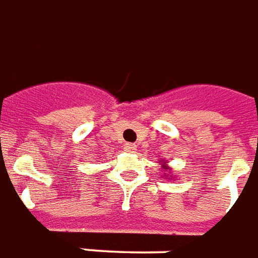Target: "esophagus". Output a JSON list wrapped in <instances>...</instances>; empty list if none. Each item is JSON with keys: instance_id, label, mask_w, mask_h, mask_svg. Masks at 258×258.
Here are the masks:
<instances>
[{"instance_id": "obj_1", "label": "esophagus", "mask_w": 258, "mask_h": 258, "mask_svg": "<svg viewBox=\"0 0 258 258\" xmlns=\"http://www.w3.org/2000/svg\"><path fill=\"white\" fill-rule=\"evenodd\" d=\"M124 150L128 152V153H134L135 150H137V146L134 144H125L124 145Z\"/></svg>"}]
</instances>
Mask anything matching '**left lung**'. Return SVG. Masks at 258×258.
<instances>
[{
    "instance_id": "8db88e82",
    "label": "left lung",
    "mask_w": 258,
    "mask_h": 258,
    "mask_svg": "<svg viewBox=\"0 0 258 258\" xmlns=\"http://www.w3.org/2000/svg\"><path fill=\"white\" fill-rule=\"evenodd\" d=\"M160 163L163 164V168H164V169H167V167H165V163H164V160H163V161H160ZM165 176H167V175H165ZM169 177H171V176H169Z\"/></svg>"
}]
</instances>
